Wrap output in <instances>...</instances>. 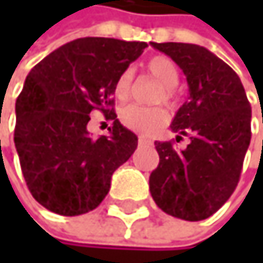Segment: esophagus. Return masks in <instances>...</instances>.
<instances>
[{"label": "esophagus", "instance_id": "obj_1", "mask_svg": "<svg viewBox=\"0 0 263 263\" xmlns=\"http://www.w3.org/2000/svg\"><path fill=\"white\" fill-rule=\"evenodd\" d=\"M139 143H140V145H146V143H151V140H148V139L143 137V136H139Z\"/></svg>", "mask_w": 263, "mask_h": 263}]
</instances>
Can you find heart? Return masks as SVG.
Here are the masks:
<instances>
[{"label":"heart","mask_w":263,"mask_h":263,"mask_svg":"<svg viewBox=\"0 0 263 263\" xmlns=\"http://www.w3.org/2000/svg\"><path fill=\"white\" fill-rule=\"evenodd\" d=\"M148 74L161 83V91L155 96V102H174V88L180 80L177 64L167 57H155L146 63ZM134 70L126 69L118 76L114 93L120 101H126L133 93ZM120 121L130 130L142 134H155L167 123V112L164 107H143L137 104L126 105L120 110Z\"/></svg>","instance_id":"b5f03b06"}]
</instances>
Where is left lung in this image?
I'll return each instance as SVG.
<instances>
[{"instance_id": "left-lung-1", "label": "left lung", "mask_w": 263, "mask_h": 263, "mask_svg": "<svg viewBox=\"0 0 263 263\" xmlns=\"http://www.w3.org/2000/svg\"><path fill=\"white\" fill-rule=\"evenodd\" d=\"M184 72L189 98L170 124L177 142H155L159 165L149 175V193L164 213L184 221L210 218L235 191L251 142V105L240 77L205 47L151 42Z\"/></svg>"}]
</instances>
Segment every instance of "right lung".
Instances as JSON below:
<instances>
[{"instance_id": "1", "label": "right lung", "mask_w": 263, "mask_h": 263, "mask_svg": "<svg viewBox=\"0 0 263 263\" xmlns=\"http://www.w3.org/2000/svg\"><path fill=\"white\" fill-rule=\"evenodd\" d=\"M146 42L82 37L36 64L17 98L14 142L26 186L47 210L79 216L107 196L114 172L137 148V136L114 110L118 76ZM99 109L114 124L110 136L93 139L87 121Z\"/></svg>"}]
</instances>
